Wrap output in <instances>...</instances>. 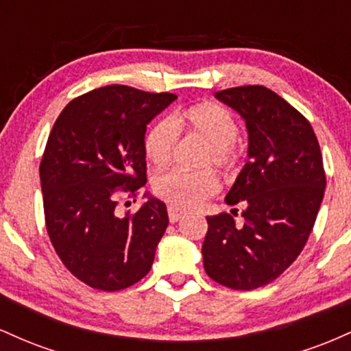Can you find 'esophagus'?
<instances>
[{
  "label": "esophagus",
  "mask_w": 351,
  "mask_h": 351,
  "mask_svg": "<svg viewBox=\"0 0 351 351\" xmlns=\"http://www.w3.org/2000/svg\"><path fill=\"white\" fill-rule=\"evenodd\" d=\"M184 215H186V213L184 211H181V209H178V208H173V206H168V217H170V223H178V221L181 219V217H183Z\"/></svg>",
  "instance_id": "obj_1"
}]
</instances>
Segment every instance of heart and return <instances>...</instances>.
Here are the masks:
<instances>
[{"mask_svg": "<svg viewBox=\"0 0 351 351\" xmlns=\"http://www.w3.org/2000/svg\"><path fill=\"white\" fill-rule=\"evenodd\" d=\"M180 134L201 136L208 142L201 165H215L229 171L239 163L241 145L236 136L239 125L229 108L219 104H198L171 112L152 123L143 138L148 162L163 167L170 162L180 142ZM219 191V180L213 170L188 171L171 168L153 178V193L173 208H195Z\"/></svg>", "mask_w": 351, "mask_h": 351, "instance_id": "b5f03b06", "label": "heart"}]
</instances>
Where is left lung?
<instances>
[{
  "mask_svg": "<svg viewBox=\"0 0 351 351\" xmlns=\"http://www.w3.org/2000/svg\"><path fill=\"white\" fill-rule=\"evenodd\" d=\"M239 112L249 130L247 163L226 203H243V223L208 216L204 271L234 291H252L280 276L299 257L324 199L320 145L312 125L276 92L241 86L216 92Z\"/></svg>",
  "mask_w": 351,
  "mask_h": 351,
  "instance_id": "1",
  "label": "left lung"
}]
</instances>
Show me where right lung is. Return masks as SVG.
<instances>
[{
    "label": "right lung",
    "instance_id": "obj_1",
    "mask_svg": "<svg viewBox=\"0 0 351 351\" xmlns=\"http://www.w3.org/2000/svg\"><path fill=\"white\" fill-rule=\"evenodd\" d=\"M175 99L106 86L72 99L52 127L39 165L46 229L67 271L88 287L122 291L150 272L167 206L152 198L125 216L117 206L147 183V123Z\"/></svg>",
    "mask_w": 351,
    "mask_h": 351
}]
</instances>
